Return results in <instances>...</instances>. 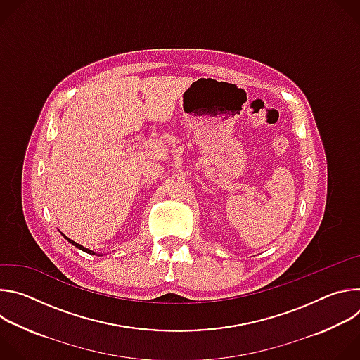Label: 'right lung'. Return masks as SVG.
Returning <instances> with one entry per match:
<instances>
[{
  "mask_svg": "<svg viewBox=\"0 0 360 360\" xmlns=\"http://www.w3.org/2000/svg\"><path fill=\"white\" fill-rule=\"evenodd\" d=\"M63 236H64V238H65V239H67V240H68V242H70V243H72V245H74V246H75V248H78V249H81V250H84V252H86V253H91V255H96V253H95V252H94V250H91V249H88V248H84V246H82V245H79V243H77V242H74V240H71V239H70V238H67V236H65V235H63ZM98 256H99V253H98Z\"/></svg>",
  "mask_w": 360,
  "mask_h": 360,
  "instance_id": "add662e5",
  "label": "right lung"
}]
</instances>
